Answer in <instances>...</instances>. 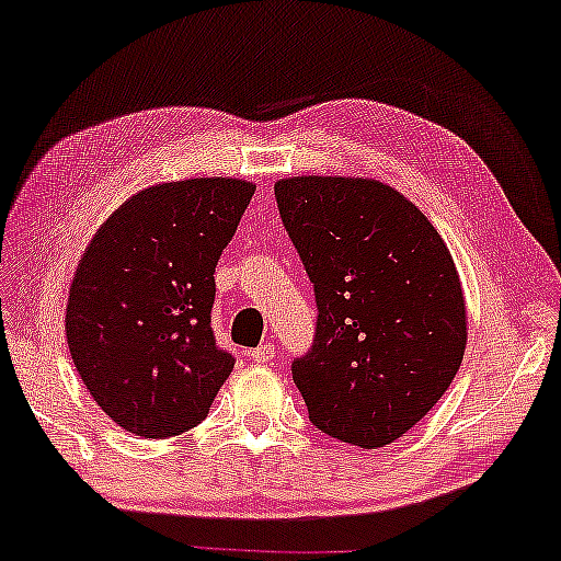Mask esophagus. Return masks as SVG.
Wrapping results in <instances>:
<instances>
[{"label": "esophagus", "mask_w": 561, "mask_h": 561, "mask_svg": "<svg viewBox=\"0 0 561 561\" xmlns=\"http://www.w3.org/2000/svg\"><path fill=\"white\" fill-rule=\"evenodd\" d=\"M248 357H251L253 363H268L274 357V345L272 342H263V345L248 350Z\"/></svg>", "instance_id": "obj_1"}]
</instances>
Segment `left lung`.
I'll use <instances>...</instances> for the list:
<instances>
[{
	"label": "left lung",
	"mask_w": 561,
	"mask_h": 561,
	"mask_svg": "<svg viewBox=\"0 0 561 561\" xmlns=\"http://www.w3.org/2000/svg\"><path fill=\"white\" fill-rule=\"evenodd\" d=\"M313 282L319 321L293 379L323 434L376 449L442 400L468 345V310L447 242L394 187L302 174L274 185Z\"/></svg>",
	"instance_id": "obj_1"
}]
</instances>
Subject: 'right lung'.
Returning <instances> with one entry per match:
<instances>
[{
	"instance_id": "right-lung-1",
	"label": "right lung",
	"mask_w": 561,
	"mask_h": 561,
	"mask_svg": "<svg viewBox=\"0 0 561 561\" xmlns=\"http://www.w3.org/2000/svg\"><path fill=\"white\" fill-rule=\"evenodd\" d=\"M255 185L161 182L127 198L80 255L67 298L72 363L96 404L135 436L198 426L234 357L211 332L216 261Z\"/></svg>"
}]
</instances>
